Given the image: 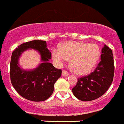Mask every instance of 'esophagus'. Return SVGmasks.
I'll return each instance as SVG.
<instances>
[{
	"label": "esophagus",
	"instance_id": "34e87169",
	"mask_svg": "<svg viewBox=\"0 0 124 124\" xmlns=\"http://www.w3.org/2000/svg\"><path fill=\"white\" fill-rule=\"evenodd\" d=\"M69 75V73L67 71H66V70H64L62 71V76H67Z\"/></svg>",
	"mask_w": 124,
	"mask_h": 124
}]
</instances>
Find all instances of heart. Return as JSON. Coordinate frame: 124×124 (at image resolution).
<instances>
[{"mask_svg": "<svg viewBox=\"0 0 124 124\" xmlns=\"http://www.w3.org/2000/svg\"><path fill=\"white\" fill-rule=\"evenodd\" d=\"M59 48L52 50L55 62L58 65H62L70 59V69L78 75H85L90 72L100 57L99 47L93 43L68 41L60 45Z\"/></svg>", "mask_w": 124, "mask_h": 124, "instance_id": "1", "label": "heart"}]
</instances>
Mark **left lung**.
<instances>
[{"label":"left lung","mask_w":124,"mask_h":124,"mask_svg":"<svg viewBox=\"0 0 124 124\" xmlns=\"http://www.w3.org/2000/svg\"><path fill=\"white\" fill-rule=\"evenodd\" d=\"M101 54V60L94 71L78 78L76 85L72 88L74 95L80 100L88 101L97 99L112 85L115 69L112 51L105 45Z\"/></svg>","instance_id":"obj_1"}]
</instances>
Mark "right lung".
<instances>
[{"label": "right lung", "instance_id": "1", "mask_svg": "<svg viewBox=\"0 0 124 124\" xmlns=\"http://www.w3.org/2000/svg\"><path fill=\"white\" fill-rule=\"evenodd\" d=\"M29 48L38 50L43 63L33 71L21 70L18 64L20 54ZM52 54L42 40H33L20 45L12 52L10 63V78L12 85L22 97L33 101L47 100L54 92V85L61 76L62 70L50 63Z\"/></svg>", "mask_w": 124, "mask_h": 124}]
</instances>
